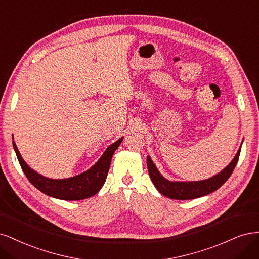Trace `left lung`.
Here are the masks:
<instances>
[{"label":"left lung","mask_w":259,"mask_h":259,"mask_svg":"<svg viewBox=\"0 0 259 259\" xmlns=\"http://www.w3.org/2000/svg\"><path fill=\"white\" fill-rule=\"evenodd\" d=\"M241 152V147L237 155L233 158L232 161L221 171L219 174L214 177L206 179L203 181H196V182H171L164 179L160 172L157 170L156 165L152 161L149 157H147V169L148 174L151 177L152 182L154 183L155 187L158 189L160 194L163 196L177 199V200H189L196 199L202 196H206L213 191L218 190L225 182H226L231 175L232 171L235 170L237 162L239 160V156Z\"/></svg>","instance_id":"left-lung-1"}]
</instances>
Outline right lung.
<instances>
[{
	"label": "right lung",
	"mask_w": 259,
	"mask_h": 259,
	"mask_svg": "<svg viewBox=\"0 0 259 259\" xmlns=\"http://www.w3.org/2000/svg\"><path fill=\"white\" fill-rule=\"evenodd\" d=\"M123 137L118 141L107 147L101 158L86 172L76 175L70 179L63 180H53L43 177L34 170H32L30 166L22 159V157L13 141V146L17 155L18 161L21 165L23 173L26 174L27 179L30 181L31 184L36 187L41 193L47 196H51L61 200H81L89 197H93L98 191L101 189L105 183L108 169L114 152L118 148L121 143Z\"/></svg>",
	"instance_id": "right-lung-1"
}]
</instances>
